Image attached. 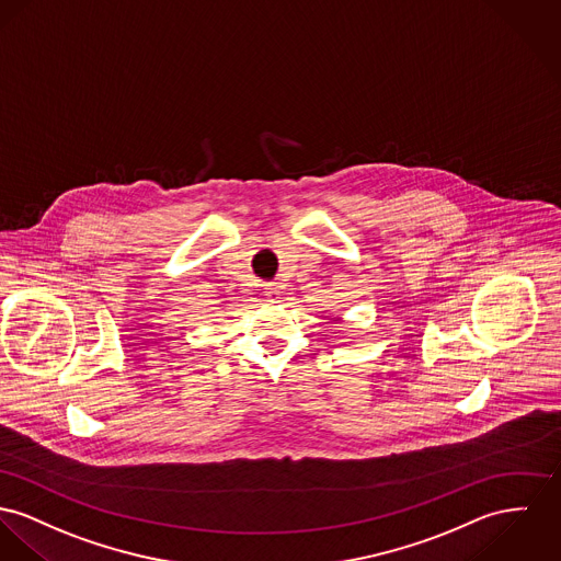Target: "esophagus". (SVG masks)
Here are the masks:
<instances>
[{"label":"esophagus","instance_id":"34e87169","mask_svg":"<svg viewBox=\"0 0 561 561\" xmlns=\"http://www.w3.org/2000/svg\"><path fill=\"white\" fill-rule=\"evenodd\" d=\"M264 295L271 302H275V299H279V290H277V284H264Z\"/></svg>","mask_w":561,"mask_h":561}]
</instances>
